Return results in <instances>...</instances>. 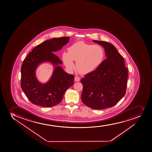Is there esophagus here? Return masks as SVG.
<instances>
[{
	"label": "esophagus",
	"instance_id": "34e87169",
	"mask_svg": "<svg viewBox=\"0 0 152 152\" xmlns=\"http://www.w3.org/2000/svg\"><path fill=\"white\" fill-rule=\"evenodd\" d=\"M80 81V78L79 77H75V81L79 82Z\"/></svg>",
	"mask_w": 152,
	"mask_h": 152
}]
</instances>
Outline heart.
I'll return each mask as SVG.
<instances>
[{
	"instance_id": "heart-1",
	"label": "heart",
	"mask_w": 152,
	"mask_h": 152,
	"mask_svg": "<svg viewBox=\"0 0 152 152\" xmlns=\"http://www.w3.org/2000/svg\"><path fill=\"white\" fill-rule=\"evenodd\" d=\"M103 48L98 46L78 42L68 48V53L64 52L62 58L69 69L75 68L73 61H76V68L81 74L92 72L103 61L104 58Z\"/></svg>"
}]
</instances>
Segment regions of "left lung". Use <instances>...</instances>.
Instances as JSON below:
<instances>
[{
    "label": "left lung",
    "instance_id": "8db88e82",
    "mask_svg": "<svg viewBox=\"0 0 152 152\" xmlns=\"http://www.w3.org/2000/svg\"><path fill=\"white\" fill-rule=\"evenodd\" d=\"M93 42L104 48L107 58L81 79V100L89 107L103 110L116 105L126 94L128 69L113 45L104 41Z\"/></svg>",
    "mask_w": 152,
    "mask_h": 152
}]
</instances>
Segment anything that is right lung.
Segmentation results:
<instances>
[{"label":"right lung","mask_w":152,"mask_h":152,"mask_svg":"<svg viewBox=\"0 0 152 152\" xmlns=\"http://www.w3.org/2000/svg\"><path fill=\"white\" fill-rule=\"evenodd\" d=\"M69 41V37L53 38L34 47L23 62L21 67V87L29 101L34 104L50 107L62 101L66 91L73 85L74 76L64 71L63 64L54 54ZM53 66L51 78L42 84L36 78V70L43 62Z\"/></svg>","instance_id":"1"}]
</instances>
